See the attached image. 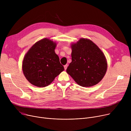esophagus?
<instances>
[{"label":"esophagus","instance_id":"1","mask_svg":"<svg viewBox=\"0 0 131 131\" xmlns=\"http://www.w3.org/2000/svg\"><path fill=\"white\" fill-rule=\"evenodd\" d=\"M67 67H68V65H64V69H65V70H66Z\"/></svg>","mask_w":131,"mask_h":131}]
</instances>
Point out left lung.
<instances>
[{
  "label": "left lung",
  "instance_id": "obj_1",
  "mask_svg": "<svg viewBox=\"0 0 131 131\" xmlns=\"http://www.w3.org/2000/svg\"><path fill=\"white\" fill-rule=\"evenodd\" d=\"M72 62L66 72L78 85L90 87L97 85L104 77L108 63L104 53L91 40L81 38L71 44Z\"/></svg>",
  "mask_w": 131,
  "mask_h": 131
}]
</instances>
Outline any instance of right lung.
<instances>
[{
  "instance_id": "1",
  "label": "right lung",
  "mask_w": 131,
  "mask_h": 131,
  "mask_svg": "<svg viewBox=\"0 0 131 131\" xmlns=\"http://www.w3.org/2000/svg\"><path fill=\"white\" fill-rule=\"evenodd\" d=\"M55 42L44 38L31 46L24 56L23 73L30 83L39 87L50 85L64 70L55 52Z\"/></svg>"
}]
</instances>
